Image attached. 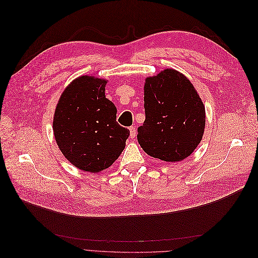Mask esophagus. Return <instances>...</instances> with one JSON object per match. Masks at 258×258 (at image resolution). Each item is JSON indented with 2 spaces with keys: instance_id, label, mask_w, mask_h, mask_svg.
Masks as SVG:
<instances>
[{
  "instance_id": "34e87169",
  "label": "esophagus",
  "mask_w": 258,
  "mask_h": 258,
  "mask_svg": "<svg viewBox=\"0 0 258 258\" xmlns=\"http://www.w3.org/2000/svg\"><path fill=\"white\" fill-rule=\"evenodd\" d=\"M129 130H130V138L131 139H135L136 136H137V128H136V126H131L129 128Z\"/></svg>"
}]
</instances>
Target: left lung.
<instances>
[{
	"label": "left lung",
	"instance_id": "obj_1",
	"mask_svg": "<svg viewBox=\"0 0 258 258\" xmlns=\"http://www.w3.org/2000/svg\"><path fill=\"white\" fill-rule=\"evenodd\" d=\"M144 110L138 142L152 157L181 161L200 143L206 126L204 103L188 79L175 70L146 79Z\"/></svg>",
	"mask_w": 258,
	"mask_h": 258
}]
</instances>
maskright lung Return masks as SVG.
Listing matches in <instances>:
<instances>
[{
  "label": "right lung",
  "instance_id": "add662e5",
  "mask_svg": "<svg viewBox=\"0 0 258 258\" xmlns=\"http://www.w3.org/2000/svg\"><path fill=\"white\" fill-rule=\"evenodd\" d=\"M106 81L81 76L62 93L53 117V135L66 158L83 171L113 165L130 131L116 121V106L105 98Z\"/></svg>",
  "mask_w": 258,
  "mask_h": 258
}]
</instances>
